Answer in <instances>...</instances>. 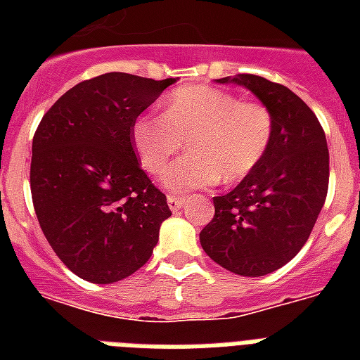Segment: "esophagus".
<instances>
[{"instance_id":"obj_1","label":"esophagus","mask_w":360,"mask_h":360,"mask_svg":"<svg viewBox=\"0 0 360 360\" xmlns=\"http://www.w3.org/2000/svg\"><path fill=\"white\" fill-rule=\"evenodd\" d=\"M168 205L169 209L174 211V213H177L183 205H185V198L181 196H168Z\"/></svg>"}]
</instances>
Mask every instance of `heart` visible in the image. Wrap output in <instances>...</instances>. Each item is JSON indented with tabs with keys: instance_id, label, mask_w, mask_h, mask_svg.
<instances>
[{
	"instance_id": "b5f03b06",
	"label": "heart",
	"mask_w": 360,
	"mask_h": 360,
	"mask_svg": "<svg viewBox=\"0 0 360 360\" xmlns=\"http://www.w3.org/2000/svg\"><path fill=\"white\" fill-rule=\"evenodd\" d=\"M162 108V115H138L130 140L151 175L160 174L186 141L191 153L162 175L166 191L175 194L207 188L220 179L243 181L262 164L273 141V112L219 87H177L164 98Z\"/></svg>"
}]
</instances>
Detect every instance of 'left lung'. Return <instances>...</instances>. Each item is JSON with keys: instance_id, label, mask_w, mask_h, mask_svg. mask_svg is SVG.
I'll return each instance as SVG.
<instances>
[{"instance_id": "8db88e82", "label": "left lung", "mask_w": 360, "mask_h": 360, "mask_svg": "<svg viewBox=\"0 0 360 360\" xmlns=\"http://www.w3.org/2000/svg\"><path fill=\"white\" fill-rule=\"evenodd\" d=\"M250 89L274 117L267 155L224 196L200 243L213 262L240 276H263L297 256L314 230L329 188V149L321 123L282 84L256 75L220 78Z\"/></svg>"}]
</instances>
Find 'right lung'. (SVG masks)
I'll return each instance as SVG.
<instances>
[{"label":"right lung","instance_id":"1","mask_svg":"<svg viewBox=\"0 0 360 360\" xmlns=\"http://www.w3.org/2000/svg\"><path fill=\"white\" fill-rule=\"evenodd\" d=\"M174 82L101 75L61 95L37 127V220L59 259L87 282L112 284L146 265L172 214L140 168L130 127Z\"/></svg>","mask_w":360,"mask_h":360}]
</instances>
